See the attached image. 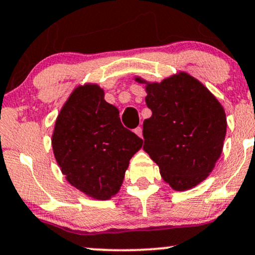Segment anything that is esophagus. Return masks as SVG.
I'll return each mask as SVG.
<instances>
[{
    "label": "esophagus",
    "instance_id": "esophagus-1",
    "mask_svg": "<svg viewBox=\"0 0 255 255\" xmlns=\"http://www.w3.org/2000/svg\"><path fill=\"white\" fill-rule=\"evenodd\" d=\"M134 133H136L137 136H138V137H140V138H143V134H142V128H140V127H138V128H134Z\"/></svg>",
    "mask_w": 255,
    "mask_h": 255
}]
</instances>
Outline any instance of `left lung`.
<instances>
[{
	"label": "left lung",
	"mask_w": 255,
	"mask_h": 255,
	"mask_svg": "<svg viewBox=\"0 0 255 255\" xmlns=\"http://www.w3.org/2000/svg\"><path fill=\"white\" fill-rule=\"evenodd\" d=\"M145 85L150 118L143 123L144 149L164 182L181 192L208 178L223 150L227 117L217 98L192 75L179 71Z\"/></svg>",
	"instance_id": "1"
}]
</instances>
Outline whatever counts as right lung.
Wrapping results in <instances>:
<instances>
[{
  "mask_svg": "<svg viewBox=\"0 0 255 255\" xmlns=\"http://www.w3.org/2000/svg\"><path fill=\"white\" fill-rule=\"evenodd\" d=\"M51 144L71 186L98 200L121 190L131 157L143 140L122 125L119 111L97 83L77 86L57 116Z\"/></svg>",
  "mask_w": 255,
  "mask_h": 255,
  "instance_id": "obj_1",
  "label": "right lung"
}]
</instances>
